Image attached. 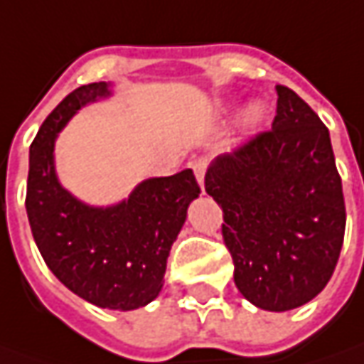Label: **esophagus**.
I'll list each match as a JSON object with an SVG mask.
<instances>
[{
    "instance_id": "esophagus-1",
    "label": "esophagus",
    "mask_w": 364,
    "mask_h": 364,
    "mask_svg": "<svg viewBox=\"0 0 364 364\" xmlns=\"http://www.w3.org/2000/svg\"><path fill=\"white\" fill-rule=\"evenodd\" d=\"M193 173H195V179H197V183H199V187H201V191H203V183H205V173H207V161H203V159H199V161L193 163Z\"/></svg>"
}]
</instances>
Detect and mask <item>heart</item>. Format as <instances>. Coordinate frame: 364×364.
I'll return each mask as SVG.
<instances>
[{
    "label": "heart",
    "mask_w": 364,
    "mask_h": 364,
    "mask_svg": "<svg viewBox=\"0 0 364 364\" xmlns=\"http://www.w3.org/2000/svg\"><path fill=\"white\" fill-rule=\"evenodd\" d=\"M267 119V105L259 99H253L245 105L239 115V127L243 133H255L263 125V121Z\"/></svg>",
    "instance_id": "b5f03b06"
}]
</instances>
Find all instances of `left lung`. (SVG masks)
<instances>
[{
  "mask_svg": "<svg viewBox=\"0 0 364 364\" xmlns=\"http://www.w3.org/2000/svg\"><path fill=\"white\" fill-rule=\"evenodd\" d=\"M275 89L273 129L211 161L205 191L223 209L239 293L283 313L325 289L347 213L328 129L293 89Z\"/></svg>",
  "mask_w": 364,
  "mask_h": 364,
  "instance_id": "8db88e82",
  "label": "left lung"
}]
</instances>
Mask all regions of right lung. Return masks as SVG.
<instances>
[{
  "mask_svg": "<svg viewBox=\"0 0 364 364\" xmlns=\"http://www.w3.org/2000/svg\"><path fill=\"white\" fill-rule=\"evenodd\" d=\"M113 87L81 85L43 121L29 147L26 209L39 253L71 293L101 309L133 311L161 293L171 245L201 191L191 169L143 179L111 205L81 201L61 185L59 133L79 109L113 97Z\"/></svg>",
  "mask_w": 364,
  "mask_h": 364,
  "instance_id": "add662e5",
  "label": "right lung"
}]
</instances>
